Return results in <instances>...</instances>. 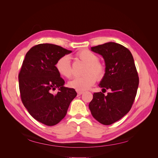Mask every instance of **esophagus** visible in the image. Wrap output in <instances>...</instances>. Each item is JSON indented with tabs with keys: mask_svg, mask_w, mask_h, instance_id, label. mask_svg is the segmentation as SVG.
I'll return each instance as SVG.
<instances>
[{
	"mask_svg": "<svg viewBox=\"0 0 158 158\" xmlns=\"http://www.w3.org/2000/svg\"><path fill=\"white\" fill-rule=\"evenodd\" d=\"M83 93H84V92H82V91H77V94H78V95H82V94H83Z\"/></svg>",
	"mask_w": 158,
	"mask_h": 158,
	"instance_id": "1",
	"label": "esophagus"
}]
</instances>
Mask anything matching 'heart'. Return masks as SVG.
I'll list each match as a JSON object with an SVG mask.
<instances>
[{"mask_svg": "<svg viewBox=\"0 0 158 158\" xmlns=\"http://www.w3.org/2000/svg\"><path fill=\"white\" fill-rule=\"evenodd\" d=\"M76 56L85 64L82 76L75 77L69 82V86L78 91H84L93 85L96 77L102 80L106 74L105 66L99 61L98 56L88 49L79 51ZM55 68L58 73L65 78H70L72 76V66L70 56L64 55L56 60Z\"/></svg>", "mask_w": 158, "mask_h": 158, "instance_id": "obj_1", "label": "heart"}]
</instances>
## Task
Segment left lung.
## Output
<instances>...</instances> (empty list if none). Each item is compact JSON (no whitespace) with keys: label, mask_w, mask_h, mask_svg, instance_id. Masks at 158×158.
Here are the masks:
<instances>
[{"label":"left lung","mask_w":158,"mask_h":158,"mask_svg":"<svg viewBox=\"0 0 158 158\" xmlns=\"http://www.w3.org/2000/svg\"><path fill=\"white\" fill-rule=\"evenodd\" d=\"M91 50L104 59L106 74L99 86L105 91L109 89L110 92L107 95L101 92L94 93L89 108L95 119L109 125L120 120L131 110L139 78L132 53L125 47L109 42L91 47Z\"/></svg>","instance_id":"8db88e82"}]
</instances>
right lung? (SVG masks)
Listing matches in <instances>:
<instances>
[{"label":"right lung","mask_w":158,"mask_h":158,"mask_svg":"<svg viewBox=\"0 0 158 158\" xmlns=\"http://www.w3.org/2000/svg\"><path fill=\"white\" fill-rule=\"evenodd\" d=\"M71 51L50 44L33 46L27 51L18 74L23 106L35 120L47 126L59 123L77 95L73 88L64 86V80L55 68L60 56ZM56 88L59 92L52 94Z\"/></svg>","instance_id":"right-lung-1"}]
</instances>
